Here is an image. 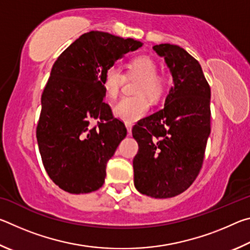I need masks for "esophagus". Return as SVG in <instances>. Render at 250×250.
<instances>
[{
	"label": "esophagus",
	"mask_w": 250,
	"mask_h": 250,
	"mask_svg": "<svg viewBox=\"0 0 250 250\" xmlns=\"http://www.w3.org/2000/svg\"><path fill=\"white\" fill-rule=\"evenodd\" d=\"M125 128H126V132L130 135L131 134V131H132V125L130 124H125Z\"/></svg>",
	"instance_id": "1"
}]
</instances>
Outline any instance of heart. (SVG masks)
<instances>
[{
  "label": "heart",
  "instance_id": "heart-1",
  "mask_svg": "<svg viewBox=\"0 0 250 250\" xmlns=\"http://www.w3.org/2000/svg\"><path fill=\"white\" fill-rule=\"evenodd\" d=\"M129 75L141 77L134 92L139 96L124 97L113 104L112 111L116 118L125 124H134L145 117L149 111V103L145 96L151 100H158L166 89V79L158 75V65L150 56L133 58L128 65ZM125 80V75L116 65L108 66L104 69L101 82L104 92L109 97H116Z\"/></svg>",
  "mask_w": 250,
  "mask_h": 250
}]
</instances>
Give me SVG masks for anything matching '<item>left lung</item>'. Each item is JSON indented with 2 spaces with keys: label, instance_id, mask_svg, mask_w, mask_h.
Returning <instances> with one entry per match:
<instances>
[{
  "label": "left lung",
  "instance_id": "8db88e82",
  "mask_svg": "<svg viewBox=\"0 0 250 250\" xmlns=\"http://www.w3.org/2000/svg\"><path fill=\"white\" fill-rule=\"evenodd\" d=\"M170 69L173 87L164 108L138 122L132 135L134 186L143 195L168 198L192 185L210 133V88L195 58L172 44L153 46Z\"/></svg>",
  "mask_w": 250,
  "mask_h": 250
}]
</instances>
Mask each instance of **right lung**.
<instances>
[{"mask_svg":"<svg viewBox=\"0 0 250 250\" xmlns=\"http://www.w3.org/2000/svg\"><path fill=\"white\" fill-rule=\"evenodd\" d=\"M142 45L92 31L69 45L53 65L36 137L46 172L64 191L84 194L104 185L105 166L126 129L104 103L101 77L108 66ZM92 120H99L98 127L91 128Z\"/></svg>","mask_w":250,"mask_h":250,"instance_id":"right-lung-1","label":"right lung"}]
</instances>
